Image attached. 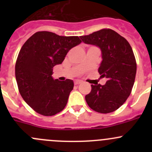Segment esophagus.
Masks as SVG:
<instances>
[{"mask_svg":"<svg viewBox=\"0 0 152 152\" xmlns=\"http://www.w3.org/2000/svg\"><path fill=\"white\" fill-rule=\"evenodd\" d=\"M82 81H80V80H75L74 81V85H79V84H81L82 83Z\"/></svg>","mask_w":152,"mask_h":152,"instance_id":"esophagus-1","label":"esophagus"}]
</instances>
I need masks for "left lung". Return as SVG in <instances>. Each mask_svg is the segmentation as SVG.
<instances>
[{"label":"left lung","mask_w":152,"mask_h":152,"mask_svg":"<svg viewBox=\"0 0 152 152\" xmlns=\"http://www.w3.org/2000/svg\"><path fill=\"white\" fill-rule=\"evenodd\" d=\"M80 38L85 43L100 48L102 61L99 72L107 79L104 85H91L86 102L98 113L114 112L126 101L134 85L137 65L132 48L125 38L109 28Z\"/></svg>","instance_id":"1"}]
</instances>
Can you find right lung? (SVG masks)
<instances>
[{"instance_id":"add662e5","label":"right lung","mask_w":152,"mask_h":152,"mask_svg":"<svg viewBox=\"0 0 152 152\" xmlns=\"http://www.w3.org/2000/svg\"><path fill=\"white\" fill-rule=\"evenodd\" d=\"M81 42L77 36L38 31L21 48L15 77L22 98L37 113L51 116L65 107L74 84L71 79H53V67L62 64L67 52Z\"/></svg>"}]
</instances>
